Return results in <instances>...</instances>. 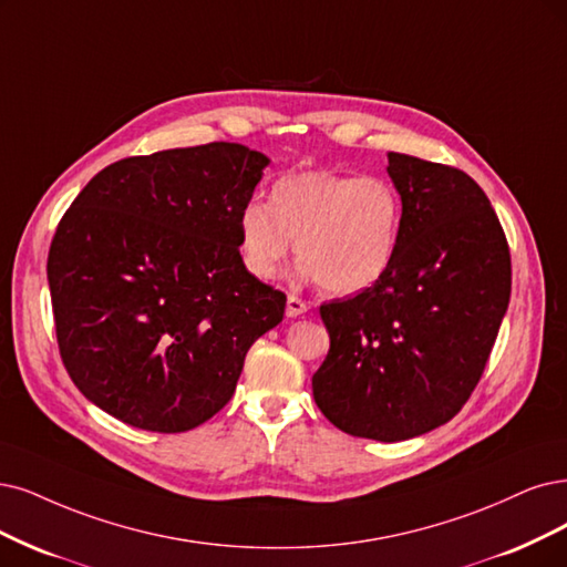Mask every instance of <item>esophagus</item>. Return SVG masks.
Wrapping results in <instances>:
<instances>
[{"mask_svg": "<svg viewBox=\"0 0 567 567\" xmlns=\"http://www.w3.org/2000/svg\"><path fill=\"white\" fill-rule=\"evenodd\" d=\"M285 310H287V318H299V316H303V312L308 310V303L301 297H297V295H289Z\"/></svg>", "mask_w": 567, "mask_h": 567, "instance_id": "obj_1", "label": "esophagus"}]
</instances>
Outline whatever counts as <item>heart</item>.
<instances>
[{"label":"heart","instance_id":"obj_1","mask_svg":"<svg viewBox=\"0 0 567 567\" xmlns=\"http://www.w3.org/2000/svg\"><path fill=\"white\" fill-rule=\"evenodd\" d=\"M400 228L402 200L385 177L306 171L272 184L268 207L243 209L240 247L251 276L270 280L295 240L306 276L331 295H352L385 276Z\"/></svg>","mask_w":567,"mask_h":567}]
</instances>
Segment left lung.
Returning <instances> with one entry per match:
<instances>
[{
	"label": "left lung",
	"mask_w": 567,
	"mask_h": 567,
	"mask_svg": "<svg viewBox=\"0 0 567 567\" xmlns=\"http://www.w3.org/2000/svg\"><path fill=\"white\" fill-rule=\"evenodd\" d=\"M402 228L385 276L320 306L312 396L346 434L404 442L465 406L505 318L512 257L488 196L453 165L388 154Z\"/></svg>",
	"instance_id": "obj_1"
}]
</instances>
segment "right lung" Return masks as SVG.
Returning a JSON list of instances; mask_svg holds the SVG:
<instances>
[{"label":"right lung","instance_id":"right-lung-1","mask_svg":"<svg viewBox=\"0 0 567 567\" xmlns=\"http://www.w3.org/2000/svg\"><path fill=\"white\" fill-rule=\"evenodd\" d=\"M268 158L209 142L121 158L62 215L49 287L81 394L140 430L177 434L221 411L287 297L240 257V215Z\"/></svg>","mask_w":567,"mask_h":567}]
</instances>
